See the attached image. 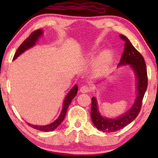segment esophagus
<instances>
[{"mask_svg": "<svg viewBox=\"0 0 158 158\" xmlns=\"http://www.w3.org/2000/svg\"><path fill=\"white\" fill-rule=\"evenodd\" d=\"M80 91L81 93H84V94H85V93H88L89 91H90V88L88 85H83L81 86V88H80Z\"/></svg>", "mask_w": 158, "mask_h": 158, "instance_id": "34e87169", "label": "esophagus"}]
</instances>
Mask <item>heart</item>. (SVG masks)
Instances as JSON below:
<instances>
[{
    "mask_svg": "<svg viewBox=\"0 0 158 158\" xmlns=\"http://www.w3.org/2000/svg\"><path fill=\"white\" fill-rule=\"evenodd\" d=\"M112 61V54L111 52H105L101 55L95 64L94 70L96 73H103L109 68Z\"/></svg>",
    "mask_w": 158,
    "mask_h": 158,
    "instance_id": "b5f03b06",
    "label": "heart"
}]
</instances>
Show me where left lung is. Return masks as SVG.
<instances>
[{"mask_svg":"<svg viewBox=\"0 0 158 158\" xmlns=\"http://www.w3.org/2000/svg\"><path fill=\"white\" fill-rule=\"evenodd\" d=\"M119 36L124 41L125 44L118 67L129 64L132 69L137 79V96L132 106L122 116L116 118H107L101 115L96 98L93 97L90 117L95 127L103 132H114L119 130L135 119L141 109L142 99L148 88V74L143 57L134 47L127 36L122 34H120Z\"/></svg>","mask_w":158,"mask_h":158,"instance_id":"left-lung-1","label":"left lung"}]
</instances>
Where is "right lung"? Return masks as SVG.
<instances>
[{"label":"right lung","mask_w":158,"mask_h":158,"mask_svg":"<svg viewBox=\"0 0 158 158\" xmlns=\"http://www.w3.org/2000/svg\"><path fill=\"white\" fill-rule=\"evenodd\" d=\"M43 34V31L42 29H38L34 31V32L30 34V36L28 37L27 40H26L24 42H23L22 44H21L18 49L16 50V52L15 53L14 57L13 58V60H16L17 57H19V55H21V54L24 52L26 50L29 49L31 47H34L35 45L36 42L39 40V39L41 36ZM77 89H78V87H77V85H75L73 86V88H72L67 96L64 98V102H63V106H62V109L61 113H60L59 117H58L57 119H56L55 122L51 123V124H47V125H44V126H38V125H34V124H31L29 123H27V124L30 126L32 128L37 129V130H40V131H53L55 130L56 128H57L58 127L60 126V124L62 122V121L64 120V117H65L67 111H68V109L70 106L71 101L73 98H75V96H76L77 93Z\"/></svg>","instance_id":"add662e5"}]
</instances>
